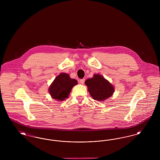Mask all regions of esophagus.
<instances>
[{
  "instance_id": "34e87169",
  "label": "esophagus",
  "mask_w": 160,
  "mask_h": 160,
  "mask_svg": "<svg viewBox=\"0 0 160 160\" xmlns=\"http://www.w3.org/2000/svg\"><path fill=\"white\" fill-rule=\"evenodd\" d=\"M84 81H85V79H84V78H83V79H81L80 80V82L81 83V84H84Z\"/></svg>"
}]
</instances>
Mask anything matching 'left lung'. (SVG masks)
<instances>
[{
    "label": "left lung",
    "mask_w": 160,
    "mask_h": 160,
    "mask_svg": "<svg viewBox=\"0 0 160 160\" xmlns=\"http://www.w3.org/2000/svg\"><path fill=\"white\" fill-rule=\"evenodd\" d=\"M85 84L93 99L99 101L108 98L114 91L113 86L99 74H94L92 78L86 80Z\"/></svg>",
    "instance_id": "obj_1"
}]
</instances>
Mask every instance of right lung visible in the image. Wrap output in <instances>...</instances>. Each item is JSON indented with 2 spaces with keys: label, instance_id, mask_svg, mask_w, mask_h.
Instances as JSON below:
<instances>
[{
  "label": "right lung",
  "instance_id": "obj_1",
  "mask_svg": "<svg viewBox=\"0 0 160 160\" xmlns=\"http://www.w3.org/2000/svg\"><path fill=\"white\" fill-rule=\"evenodd\" d=\"M77 83L76 79L71 78L68 74L61 73L55 78L48 91L53 99L63 101L68 97L72 88Z\"/></svg>",
  "mask_w": 160,
  "mask_h": 160
}]
</instances>
